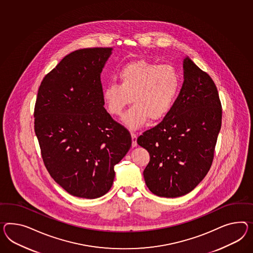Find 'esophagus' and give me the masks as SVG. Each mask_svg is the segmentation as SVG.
<instances>
[{"label":"esophagus","instance_id":"obj_1","mask_svg":"<svg viewBox=\"0 0 253 253\" xmlns=\"http://www.w3.org/2000/svg\"><path fill=\"white\" fill-rule=\"evenodd\" d=\"M131 136H132V147H136V135L135 133H131Z\"/></svg>","mask_w":253,"mask_h":253}]
</instances>
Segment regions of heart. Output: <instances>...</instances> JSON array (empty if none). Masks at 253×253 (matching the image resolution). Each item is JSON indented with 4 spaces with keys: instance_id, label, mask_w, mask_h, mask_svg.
<instances>
[{
    "instance_id": "1",
    "label": "heart",
    "mask_w": 253,
    "mask_h": 253,
    "mask_svg": "<svg viewBox=\"0 0 253 253\" xmlns=\"http://www.w3.org/2000/svg\"><path fill=\"white\" fill-rule=\"evenodd\" d=\"M117 77L118 84L104 87L103 102L110 115L119 117L132 99L134 105L123 117L131 129L142 126L149 119L158 122L167 117L181 87V76L174 66L147 59L126 64Z\"/></svg>"
}]
</instances>
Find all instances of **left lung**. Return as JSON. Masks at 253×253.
<instances>
[{
  "instance_id": "1",
  "label": "left lung",
  "mask_w": 253,
  "mask_h": 253,
  "mask_svg": "<svg viewBox=\"0 0 253 253\" xmlns=\"http://www.w3.org/2000/svg\"><path fill=\"white\" fill-rule=\"evenodd\" d=\"M184 82L167 117L137 137L149 151L143 171L158 196L174 198L194 190L208 174L222 123V106L214 81L186 57Z\"/></svg>"
}]
</instances>
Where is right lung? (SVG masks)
<instances>
[{"label":"right lung","instance_id":"add662e5","mask_svg":"<svg viewBox=\"0 0 253 253\" xmlns=\"http://www.w3.org/2000/svg\"><path fill=\"white\" fill-rule=\"evenodd\" d=\"M111 47L72 52L45 75L35 104V132L45 168L70 195H105L115 165L131 147L129 131L104 107L101 72Z\"/></svg>","mask_w":253,"mask_h":253}]
</instances>
